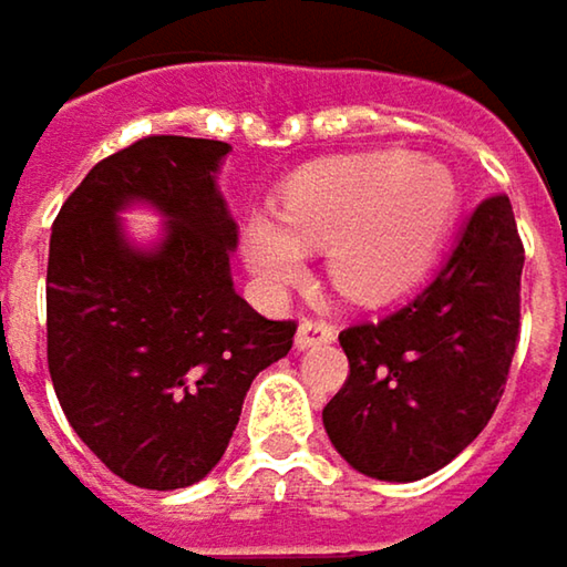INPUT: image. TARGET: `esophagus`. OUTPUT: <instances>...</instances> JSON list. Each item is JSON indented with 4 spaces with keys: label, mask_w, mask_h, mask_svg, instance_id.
<instances>
[{
    "label": "esophagus",
    "mask_w": 567,
    "mask_h": 567,
    "mask_svg": "<svg viewBox=\"0 0 567 567\" xmlns=\"http://www.w3.org/2000/svg\"><path fill=\"white\" fill-rule=\"evenodd\" d=\"M328 341H334V324L318 321V318H301V324L295 331V348L298 351L315 348V344H328Z\"/></svg>",
    "instance_id": "obj_1"
}]
</instances>
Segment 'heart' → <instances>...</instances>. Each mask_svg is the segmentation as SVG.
Masks as SVG:
<instances>
[{
  "label": "heart",
  "instance_id": "1",
  "mask_svg": "<svg viewBox=\"0 0 567 567\" xmlns=\"http://www.w3.org/2000/svg\"><path fill=\"white\" fill-rule=\"evenodd\" d=\"M456 199V176L433 157L371 151L321 161L285 183L279 216L243 223V259L269 291H285L305 279L308 249L328 246L341 291L384 298L430 266Z\"/></svg>",
  "mask_w": 567,
  "mask_h": 567
}]
</instances>
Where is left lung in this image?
Listing matches in <instances>:
<instances>
[{
  "instance_id": "left-lung-1",
  "label": "left lung",
  "mask_w": 567,
  "mask_h": 567,
  "mask_svg": "<svg viewBox=\"0 0 567 567\" xmlns=\"http://www.w3.org/2000/svg\"><path fill=\"white\" fill-rule=\"evenodd\" d=\"M522 266L509 196H489L406 305L338 334L351 374L321 420L358 473L413 483L483 433L518 344Z\"/></svg>"
}]
</instances>
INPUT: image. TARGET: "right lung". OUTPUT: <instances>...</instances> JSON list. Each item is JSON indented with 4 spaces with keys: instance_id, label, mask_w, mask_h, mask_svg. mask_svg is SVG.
I'll return each mask as SVG.
<instances>
[{
    "instance_id": "add662e5",
    "label": "right lung",
    "mask_w": 567,
    "mask_h": 567,
    "mask_svg": "<svg viewBox=\"0 0 567 567\" xmlns=\"http://www.w3.org/2000/svg\"><path fill=\"white\" fill-rule=\"evenodd\" d=\"M229 144L144 137L81 179L49 246V374L84 446L124 483L183 489L226 453L259 371L295 321L233 288L239 226L216 186ZM134 202L168 223L151 250L123 236Z\"/></svg>"
}]
</instances>
